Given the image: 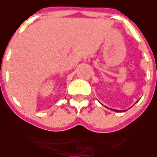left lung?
<instances>
[{
  "instance_id": "8db88e82",
  "label": "left lung",
  "mask_w": 157,
  "mask_h": 157,
  "mask_svg": "<svg viewBox=\"0 0 157 157\" xmlns=\"http://www.w3.org/2000/svg\"><path fill=\"white\" fill-rule=\"evenodd\" d=\"M137 102V101H136ZM111 110H114V111H116V112H122L121 110H115V109H110Z\"/></svg>"
}]
</instances>
